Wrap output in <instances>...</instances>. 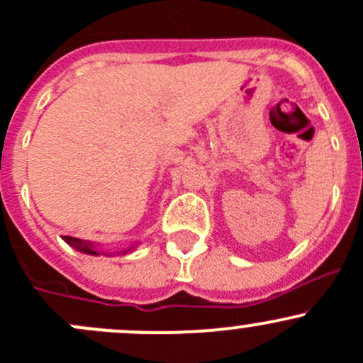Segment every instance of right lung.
<instances>
[{
	"label": "right lung",
	"mask_w": 363,
	"mask_h": 363,
	"mask_svg": "<svg viewBox=\"0 0 363 363\" xmlns=\"http://www.w3.org/2000/svg\"><path fill=\"white\" fill-rule=\"evenodd\" d=\"M65 242L68 243L70 247H74L75 250H79V252H84V254H91V256H99V250H95V245H93L91 242H88V240H81V238H74V236H65ZM134 247H130V249L123 250V254H127L128 250H132Z\"/></svg>",
	"instance_id": "right-lung-1"
}]
</instances>
